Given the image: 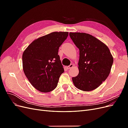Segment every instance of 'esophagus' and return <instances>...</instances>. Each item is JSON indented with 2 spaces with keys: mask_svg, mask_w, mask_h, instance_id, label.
<instances>
[{
  "mask_svg": "<svg viewBox=\"0 0 128 128\" xmlns=\"http://www.w3.org/2000/svg\"><path fill=\"white\" fill-rule=\"evenodd\" d=\"M73 67H74V65H73V64H70V65L69 66H68V67H67V68L69 69H70V68H72Z\"/></svg>",
  "mask_w": 128,
  "mask_h": 128,
  "instance_id": "esophagus-1",
  "label": "esophagus"
}]
</instances>
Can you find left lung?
Instances as JSON below:
<instances>
[{"mask_svg": "<svg viewBox=\"0 0 128 128\" xmlns=\"http://www.w3.org/2000/svg\"><path fill=\"white\" fill-rule=\"evenodd\" d=\"M69 36L80 50L79 73L72 82L82 91L94 90L109 75L113 56L106 45L90 34L70 32Z\"/></svg>", "mask_w": 128, "mask_h": 128, "instance_id": "1", "label": "left lung"}]
</instances>
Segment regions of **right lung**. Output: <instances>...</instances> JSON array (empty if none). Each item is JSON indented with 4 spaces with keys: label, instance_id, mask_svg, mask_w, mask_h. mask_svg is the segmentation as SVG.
Returning <instances> with one entry per match:
<instances>
[{
    "label": "right lung",
    "instance_id": "obj_1",
    "mask_svg": "<svg viewBox=\"0 0 128 128\" xmlns=\"http://www.w3.org/2000/svg\"><path fill=\"white\" fill-rule=\"evenodd\" d=\"M68 32H53L34 40L22 54L23 69L32 86L41 92L53 90L64 72L58 50Z\"/></svg>",
    "mask_w": 128,
    "mask_h": 128
}]
</instances>
